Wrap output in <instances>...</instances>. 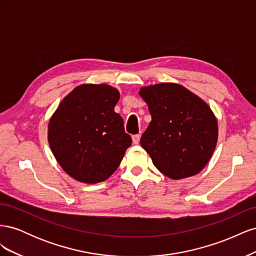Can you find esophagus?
<instances>
[{"label":"esophagus","instance_id":"34e87169","mask_svg":"<svg viewBox=\"0 0 256 256\" xmlns=\"http://www.w3.org/2000/svg\"><path fill=\"white\" fill-rule=\"evenodd\" d=\"M140 138H141L140 134H134L132 136V142H134V144H138V143H140Z\"/></svg>","mask_w":256,"mask_h":256}]
</instances>
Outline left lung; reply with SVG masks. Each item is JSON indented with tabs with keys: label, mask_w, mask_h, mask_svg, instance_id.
Listing matches in <instances>:
<instances>
[{
	"label": "left lung",
	"mask_w": 256,
	"mask_h": 256,
	"mask_svg": "<svg viewBox=\"0 0 256 256\" xmlns=\"http://www.w3.org/2000/svg\"><path fill=\"white\" fill-rule=\"evenodd\" d=\"M138 94L152 115L140 142L154 166L172 180L200 173L218 141V122L209 106L175 83L150 85Z\"/></svg>",
	"instance_id": "1"
}]
</instances>
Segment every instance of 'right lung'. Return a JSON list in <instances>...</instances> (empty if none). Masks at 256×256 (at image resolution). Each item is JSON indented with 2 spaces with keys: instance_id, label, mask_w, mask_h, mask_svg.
<instances>
[{
  "instance_id": "1",
  "label": "right lung",
  "mask_w": 256,
  "mask_h": 256,
  "mask_svg": "<svg viewBox=\"0 0 256 256\" xmlns=\"http://www.w3.org/2000/svg\"><path fill=\"white\" fill-rule=\"evenodd\" d=\"M118 90L106 84H82L62 100L48 125L50 148L76 180L97 184L118 168L131 136L114 112Z\"/></svg>"
}]
</instances>
